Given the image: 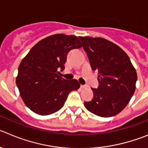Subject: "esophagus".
I'll list each match as a JSON object with an SVG mask.
<instances>
[{"mask_svg":"<svg viewBox=\"0 0 148 148\" xmlns=\"http://www.w3.org/2000/svg\"><path fill=\"white\" fill-rule=\"evenodd\" d=\"M86 87H87V86H86V85H81V89H86Z\"/></svg>","mask_w":148,"mask_h":148,"instance_id":"1","label":"esophagus"}]
</instances>
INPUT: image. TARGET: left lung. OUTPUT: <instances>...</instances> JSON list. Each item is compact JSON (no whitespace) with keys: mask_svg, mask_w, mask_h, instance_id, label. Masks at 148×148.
Segmentation results:
<instances>
[{"mask_svg":"<svg viewBox=\"0 0 148 148\" xmlns=\"http://www.w3.org/2000/svg\"><path fill=\"white\" fill-rule=\"evenodd\" d=\"M92 69L98 73L94 97L84 102L88 111L102 117L120 113L136 89L137 74L130 58L118 45L103 38L80 36Z\"/></svg>","mask_w":148,"mask_h":148,"instance_id":"left-lung-1","label":"left lung"}]
</instances>
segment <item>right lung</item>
<instances>
[{
    "label": "right lung",
    "mask_w": 148,
    "mask_h": 148,
    "mask_svg": "<svg viewBox=\"0 0 148 148\" xmlns=\"http://www.w3.org/2000/svg\"><path fill=\"white\" fill-rule=\"evenodd\" d=\"M82 46L77 36L62 34L47 36L36 43L22 60L16 84L26 106L40 115L55 113L63 107L69 93L77 90L75 79L59 76L67 53Z\"/></svg>",
    "instance_id": "add662e5"
}]
</instances>
